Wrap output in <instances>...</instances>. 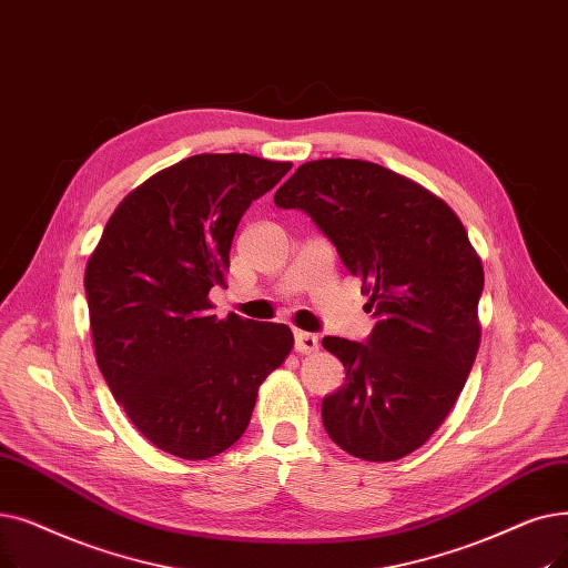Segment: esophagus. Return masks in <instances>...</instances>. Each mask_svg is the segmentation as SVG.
<instances>
[{
    "label": "esophagus",
    "instance_id": "34e87169",
    "mask_svg": "<svg viewBox=\"0 0 568 568\" xmlns=\"http://www.w3.org/2000/svg\"><path fill=\"white\" fill-rule=\"evenodd\" d=\"M320 348V341L315 334L308 332H294V351L300 355H311Z\"/></svg>",
    "mask_w": 568,
    "mask_h": 568
}]
</instances>
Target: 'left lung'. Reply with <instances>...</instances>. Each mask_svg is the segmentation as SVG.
I'll list each match as a JSON object with an SVG mask.
<instances>
[{"label":"left lung","instance_id":"left-lung-1","mask_svg":"<svg viewBox=\"0 0 568 568\" xmlns=\"http://www.w3.org/2000/svg\"><path fill=\"white\" fill-rule=\"evenodd\" d=\"M274 202L311 215L378 317L366 343L323 338L345 366L323 399L329 438L366 462L410 455L453 410L480 345L485 276L462 220L415 181L345 158L302 164Z\"/></svg>","mask_w":568,"mask_h":568}]
</instances>
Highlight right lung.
I'll use <instances>...</instances> for the list:
<instances>
[{
    "label": "right lung",
    "instance_id": "obj_1",
    "mask_svg": "<svg viewBox=\"0 0 568 568\" xmlns=\"http://www.w3.org/2000/svg\"><path fill=\"white\" fill-rule=\"evenodd\" d=\"M290 162L204 153L158 171L118 204L85 266L97 366L160 450L209 459L243 436L287 325L215 317L239 220Z\"/></svg>",
    "mask_w": 568,
    "mask_h": 568
}]
</instances>
